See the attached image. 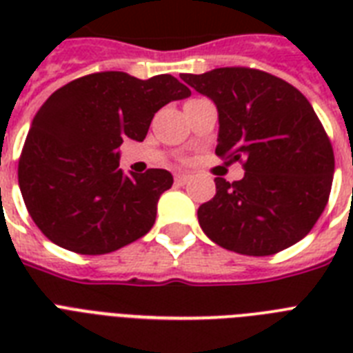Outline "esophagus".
Segmentation results:
<instances>
[{
  "label": "esophagus",
  "instance_id": "1",
  "mask_svg": "<svg viewBox=\"0 0 353 353\" xmlns=\"http://www.w3.org/2000/svg\"><path fill=\"white\" fill-rule=\"evenodd\" d=\"M190 174H176V181L179 183V185H185V183L190 181Z\"/></svg>",
  "mask_w": 353,
  "mask_h": 353
}]
</instances>
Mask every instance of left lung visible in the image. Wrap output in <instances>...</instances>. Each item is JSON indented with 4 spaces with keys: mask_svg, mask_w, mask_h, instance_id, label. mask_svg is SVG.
<instances>
[{
    "mask_svg": "<svg viewBox=\"0 0 353 353\" xmlns=\"http://www.w3.org/2000/svg\"><path fill=\"white\" fill-rule=\"evenodd\" d=\"M218 110L216 154L243 161L240 181L216 177L198 209L203 232L223 249L268 256L302 240L328 203L334 150L312 104L285 80L249 68L181 74Z\"/></svg>",
    "mask_w": 353,
    "mask_h": 353,
    "instance_id": "1",
    "label": "left lung"
}]
</instances>
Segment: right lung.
I'll return each instance as SVG.
<instances>
[{
	"mask_svg": "<svg viewBox=\"0 0 353 353\" xmlns=\"http://www.w3.org/2000/svg\"><path fill=\"white\" fill-rule=\"evenodd\" d=\"M187 97L190 90L172 74L139 80L122 71L88 74L54 91L32 119L18 166L38 229L80 254H106L146 234L174 177L161 168L122 174L119 146L143 141L155 113Z\"/></svg>",
	"mask_w": 353,
	"mask_h": 353,
	"instance_id": "1",
	"label": "right lung"
}]
</instances>
